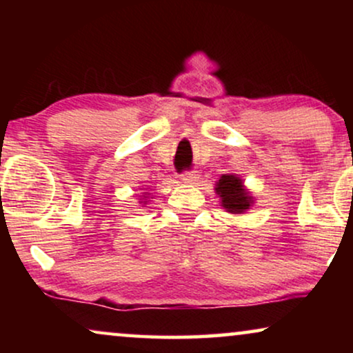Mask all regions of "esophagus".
Here are the masks:
<instances>
[{
    "mask_svg": "<svg viewBox=\"0 0 353 353\" xmlns=\"http://www.w3.org/2000/svg\"><path fill=\"white\" fill-rule=\"evenodd\" d=\"M197 181H199V175L196 172H185L181 175V183L185 185H197Z\"/></svg>",
    "mask_w": 353,
    "mask_h": 353,
    "instance_id": "esophagus-1",
    "label": "esophagus"
}]
</instances>
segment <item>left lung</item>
I'll return each instance as SVG.
<instances>
[{
    "mask_svg": "<svg viewBox=\"0 0 353 353\" xmlns=\"http://www.w3.org/2000/svg\"><path fill=\"white\" fill-rule=\"evenodd\" d=\"M215 192L220 197L221 207L228 214H244L254 205V196L244 186L243 178L236 173H223L215 183Z\"/></svg>",
    "mask_w": 353,
    "mask_h": 353,
    "instance_id": "left-lung-1",
    "label": "left lung"
}]
</instances>
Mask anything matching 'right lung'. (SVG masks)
<instances>
[{"label":"right lung","instance_id":"obj_1","mask_svg":"<svg viewBox=\"0 0 353 353\" xmlns=\"http://www.w3.org/2000/svg\"><path fill=\"white\" fill-rule=\"evenodd\" d=\"M149 199H152V197H149V194H148V192H143V196H141V201H139V204L146 205V204H148V202H149Z\"/></svg>","mask_w":353,"mask_h":353}]
</instances>
